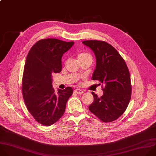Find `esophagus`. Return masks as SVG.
<instances>
[{
	"label": "esophagus",
	"mask_w": 156,
	"mask_h": 156,
	"mask_svg": "<svg viewBox=\"0 0 156 156\" xmlns=\"http://www.w3.org/2000/svg\"><path fill=\"white\" fill-rule=\"evenodd\" d=\"M74 91L77 93V94H82V93H83V91L80 90V89H76L74 90Z\"/></svg>",
	"instance_id": "34e87169"
}]
</instances>
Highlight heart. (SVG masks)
Returning <instances> with one entry per match:
<instances>
[{"mask_svg": "<svg viewBox=\"0 0 156 156\" xmlns=\"http://www.w3.org/2000/svg\"><path fill=\"white\" fill-rule=\"evenodd\" d=\"M91 58V56L87 52L82 51V52H79L77 54L78 60H81V59H86V58Z\"/></svg>", "mask_w": 156, "mask_h": 156, "instance_id": "heart-1", "label": "heart"}]
</instances>
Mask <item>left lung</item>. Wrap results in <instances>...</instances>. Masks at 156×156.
Masks as SVG:
<instances>
[{"mask_svg": "<svg viewBox=\"0 0 156 156\" xmlns=\"http://www.w3.org/2000/svg\"><path fill=\"white\" fill-rule=\"evenodd\" d=\"M95 53L96 69L92 80L102 83L103 95L91 92L94 100L88 109L101 121H114L126 111L131 98L132 84L125 60L111 45L102 41L82 42ZM100 85V83H99Z\"/></svg>", "mask_w": 156, "mask_h": 156, "instance_id": "obj_1", "label": "left lung"}]
</instances>
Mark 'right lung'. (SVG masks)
I'll list each match as a JSON object with an SVG mask.
<instances>
[{
	"mask_svg": "<svg viewBox=\"0 0 156 156\" xmlns=\"http://www.w3.org/2000/svg\"><path fill=\"white\" fill-rule=\"evenodd\" d=\"M74 42L44 39L37 42L26 59L22 79L23 97L30 114L39 123L50 126L64 114L66 103L73 95L67 87L56 93L51 76L61 71V58Z\"/></svg>",
	"mask_w": 156,
	"mask_h": 156,
	"instance_id": "add662e5",
	"label": "right lung"
}]
</instances>
